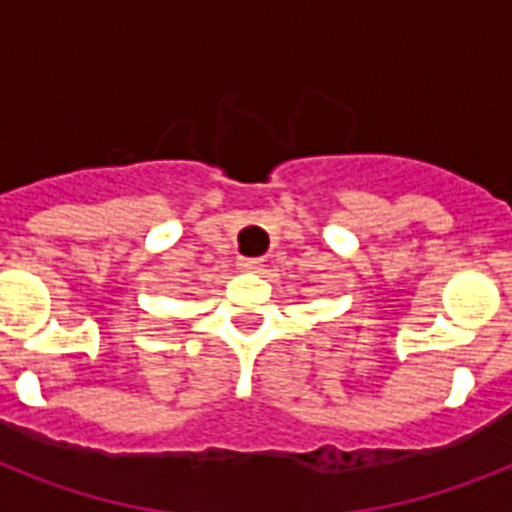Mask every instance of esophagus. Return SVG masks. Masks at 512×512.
<instances>
[{
    "mask_svg": "<svg viewBox=\"0 0 512 512\" xmlns=\"http://www.w3.org/2000/svg\"><path fill=\"white\" fill-rule=\"evenodd\" d=\"M239 268L247 273L263 271V260L260 257H239Z\"/></svg>",
    "mask_w": 512,
    "mask_h": 512,
    "instance_id": "esophagus-1",
    "label": "esophagus"
}]
</instances>
